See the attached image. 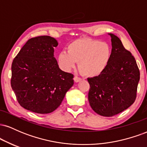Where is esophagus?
<instances>
[{"mask_svg": "<svg viewBox=\"0 0 147 147\" xmlns=\"http://www.w3.org/2000/svg\"><path fill=\"white\" fill-rule=\"evenodd\" d=\"M74 81H75V82H81V81H82V78H80V77H77V76H75V77H74Z\"/></svg>", "mask_w": 147, "mask_h": 147, "instance_id": "esophagus-1", "label": "esophagus"}]
</instances>
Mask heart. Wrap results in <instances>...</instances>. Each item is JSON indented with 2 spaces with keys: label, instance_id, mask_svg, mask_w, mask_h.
<instances>
[{
  "label": "heart",
  "instance_id": "heart-1",
  "mask_svg": "<svg viewBox=\"0 0 147 147\" xmlns=\"http://www.w3.org/2000/svg\"><path fill=\"white\" fill-rule=\"evenodd\" d=\"M67 50L59 53L57 59L60 66L65 71H70L78 62L79 69L89 77L102 73L112 54L109 44L90 38L74 40L67 45Z\"/></svg>",
  "mask_w": 147,
  "mask_h": 147
}]
</instances>
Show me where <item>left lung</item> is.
I'll use <instances>...</instances> for the list:
<instances>
[{
    "instance_id": "8db88e82",
    "label": "left lung",
    "mask_w": 147,
    "mask_h": 147,
    "mask_svg": "<svg viewBox=\"0 0 147 147\" xmlns=\"http://www.w3.org/2000/svg\"><path fill=\"white\" fill-rule=\"evenodd\" d=\"M111 58L107 67L97 77L88 78V101L92 109L104 117H112L134 103L140 70L134 57L113 34Z\"/></svg>"
}]
</instances>
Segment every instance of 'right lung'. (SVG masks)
I'll return each instance as SVG.
<instances>
[{
  "label": "right lung",
  "instance_id": "obj_1",
  "mask_svg": "<svg viewBox=\"0 0 147 147\" xmlns=\"http://www.w3.org/2000/svg\"><path fill=\"white\" fill-rule=\"evenodd\" d=\"M55 38L40 36L26 42L11 64V86L18 102L39 114L53 112L74 84L72 74L62 71L54 57Z\"/></svg>",
  "mask_w": 147,
  "mask_h": 147
}]
</instances>
